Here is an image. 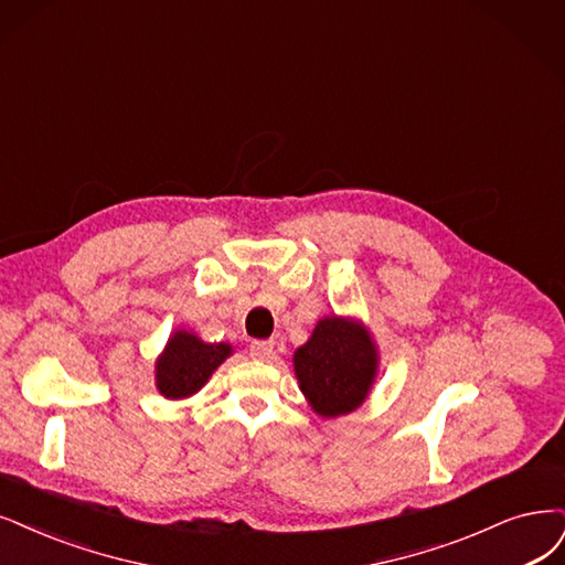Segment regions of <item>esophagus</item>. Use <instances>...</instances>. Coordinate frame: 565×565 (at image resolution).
<instances>
[{
    "instance_id": "esophagus-1",
    "label": "esophagus",
    "mask_w": 565,
    "mask_h": 565,
    "mask_svg": "<svg viewBox=\"0 0 565 565\" xmlns=\"http://www.w3.org/2000/svg\"><path fill=\"white\" fill-rule=\"evenodd\" d=\"M250 356L258 359V361H267L271 356V351H275V342L271 340H256L254 344H250Z\"/></svg>"
}]
</instances>
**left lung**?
Instances as JSON below:
<instances>
[{
	"label": "left lung",
	"mask_w": 565,
	"mask_h": 565,
	"mask_svg": "<svg viewBox=\"0 0 565 565\" xmlns=\"http://www.w3.org/2000/svg\"><path fill=\"white\" fill-rule=\"evenodd\" d=\"M294 370L309 407L335 419L367 401L380 372V349L361 319L330 315L296 349Z\"/></svg>",
	"instance_id": "obj_1"
}]
</instances>
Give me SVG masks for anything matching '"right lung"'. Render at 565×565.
<instances>
[{
  "mask_svg": "<svg viewBox=\"0 0 565 565\" xmlns=\"http://www.w3.org/2000/svg\"><path fill=\"white\" fill-rule=\"evenodd\" d=\"M230 356L233 344L204 342L193 330L179 328L156 359V388L167 401L191 398Z\"/></svg>",
  "mask_w": 565,
  "mask_h": 565,
  "instance_id": "add662e5",
  "label": "right lung"
}]
</instances>
